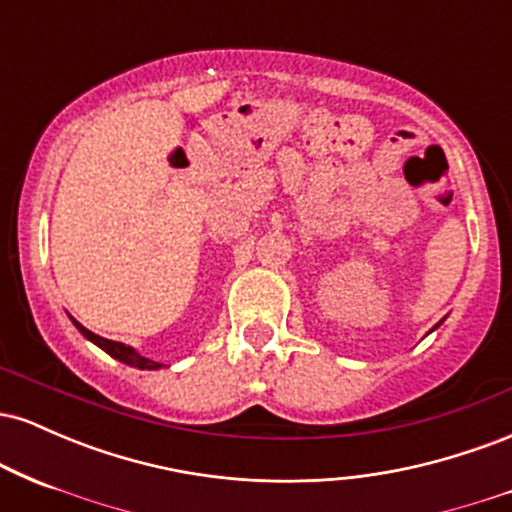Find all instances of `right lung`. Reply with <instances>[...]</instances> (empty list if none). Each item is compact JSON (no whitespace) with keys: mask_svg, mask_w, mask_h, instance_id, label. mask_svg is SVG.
<instances>
[{"mask_svg":"<svg viewBox=\"0 0 512 512\" xmlns=\"http://www.w3.org/2000/svg\"><path fill=\"white\" fill-rule=\"evenodd\" d=\"M72 322L76 325V330L84 334L86 339H91L93 344L101 346L105 354H110L113 358H117V361L127 363V366H134V368H142V370H158V368H161V363H156V361H151V358L137 354V351H134L132 346L120 344V342H113V339L98 337V334H93L91 330H86V327L81 325V322H76L74 317H72Z\"/></svg>","mask_w":512,"mask_h":512,"instance_id":"right-lung-1","label":"right lung"}]
</instances>
